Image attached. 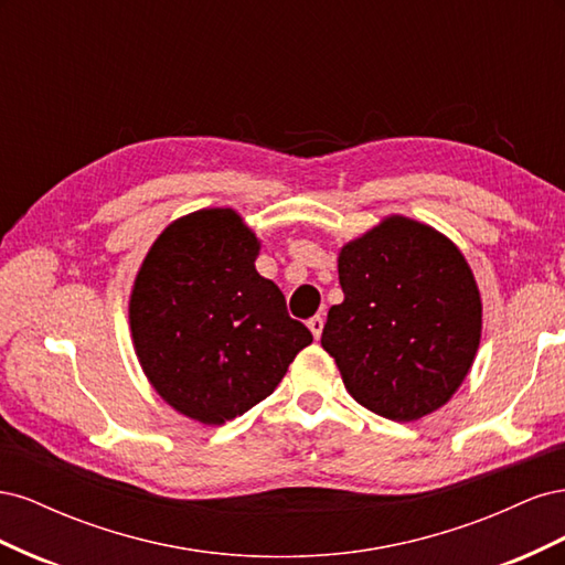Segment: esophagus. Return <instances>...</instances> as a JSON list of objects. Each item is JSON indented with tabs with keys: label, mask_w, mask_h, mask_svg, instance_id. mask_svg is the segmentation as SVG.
Masks as SVG:
<instances>
[{
	"label": "esophagus",
	"mask_w": 565,
	"mask_h": 565,
	"mask_svg": "<svg viewBox=\"0 0 565 565\" xmlns=\"http://www.w3.org/2000/svg\"><path fill=\"white\" fill-rule=\"evenodd\" d=\"M309 330L313 332V337L316 339H320V334H322V324H324V320H322V316H313V318H309Z\"/></svg>",
	"instance_id": "obj_1"
}]
</instances>
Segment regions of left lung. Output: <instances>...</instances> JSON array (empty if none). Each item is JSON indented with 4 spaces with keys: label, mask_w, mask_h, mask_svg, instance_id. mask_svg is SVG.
I'll use <instances>...</instances> for the list:
<instances>
[{
    "label": "left lung",
    "mask_w": 565,
    "mask_h": 565,
    "mask_svg": "<svg viewBox=\"0 0 565 565\" xmlns=\"http://www.w3.org/2000/svg\"><path fill=\"white\" fill-rule=\"evenodd\" d=\"M320 344L351 396L393 422L450 401L481 341V295L461 252L431 226L388 216L341 247Z\"/></svg>",
    "instance_id": "1"
}]
</instances>
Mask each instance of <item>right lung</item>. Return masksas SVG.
I'll use <instances>...</instances> for the list:
<instances>
[{
	"label": "right lung",
	"instance_id": "add662e5",
	"mask_svg": "<svg viewBox=\"0 0 565 565\" xmlns=\"http://www.w3.org/2000/svg\"><path fill=\"white\" fill-rule=\"evenodd\" d=\"M259 241L233 210L188 214L150 247L129 322L150 384L181 415L224 424L270 396L313 334L254 268Z\"/></svg>",
	"mask_w": 565,
	"mask_h": 565
}]
</instances>
